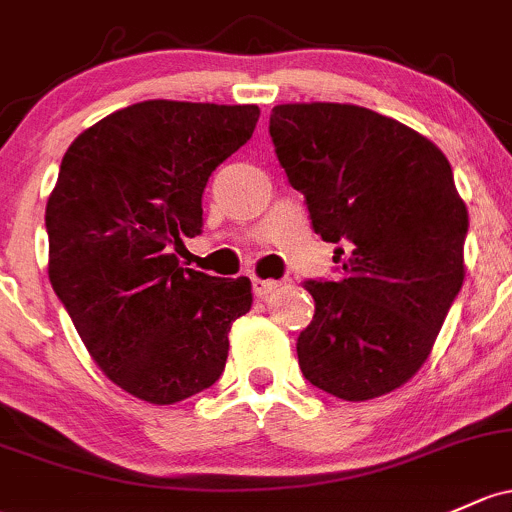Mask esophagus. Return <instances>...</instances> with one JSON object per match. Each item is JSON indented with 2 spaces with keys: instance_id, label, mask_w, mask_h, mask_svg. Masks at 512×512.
<instances>
[{
  "instance_id": "esophagus-1",
  "label": "esophagus",
  "mask_w": 512,
  "mask_h": 512,
  "mask_svg": "<svg viewBox=\"0 0 512 512\" xmlns=\"http://www.w3.org/2000/svg\"><path fill=\"white\" fill-rule=\"evenodd\" d=\"M254 283V295L256 298H266V295H271L273 290L278 288L276 280H263V278H254L251 280Z\"/></svg>"
}]
</instances>
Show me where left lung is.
Listing matches in <instances>:
<instances>
[{"instance_id": "1", "label": "left lung", "mask_w": 512, "mask_h": 512, "mask_svg": "<svg viewBox=\"0 0 512 512\" xmlns=\"http://www.w3.org/2000/svg\"><path fill=\"white\" fill-rule=\"evenodd\" d=\"M271 139L312 229L342 263L305 280L315 317L302 376L334 398L371 400L430 356L461 283L469 214L447 156L410 126L356 104H278Z\"/></svg>"}]
</instances>
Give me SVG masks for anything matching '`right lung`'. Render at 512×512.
I'll return each instance as SVG.
<instances>
[{
  "label": "right lung",
  "instance_id": "right-lung-1",
  "mask_svg": "<svg viewBox=\"0 0 512 512\" xmlns=\"http://www.w3.org/2000/svg\"><path fill=\"white\" fill-rule=\"evenodd\" d=\"M256 104L148 100L65 151L46 205L48 278L95 364L134 398L173 405L222 376L249 278L180 268L212 170L254 134Z\"/></svg>",
  "mask_w": 512,
  "mask_h": 512
}]
</instances>
